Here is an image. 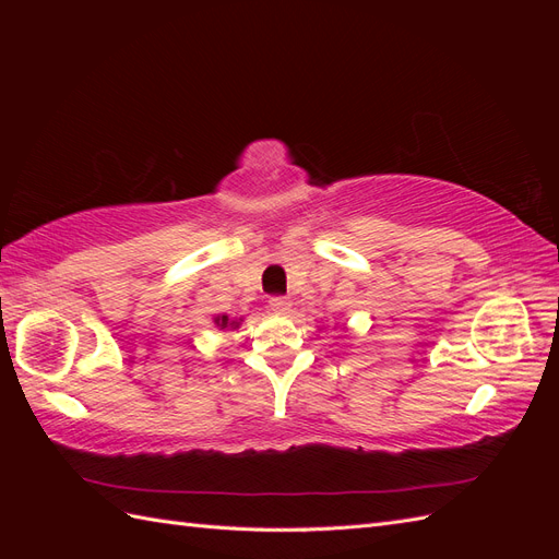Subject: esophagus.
<instances>
[{
    "instance_id": "1",
    "label": "esophagus",
    "mask_w": 559,
    "mask_h": 559,
    "mask_svg": "<svg viewBox=\"0 0 559 559\" xmlns=\"http://www.w3.org/2000/svg\"><path fill=\"white\" fill-rule=\"evenodd\" d=\"M267 302H270V310H273L275 314H289L292 312V300L289 298L273 296Z\"/></svg>"
}]
</instances>
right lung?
Returning a JSON list of instances; mask_svg holds the SVG:
<instances>
[{"label":"right lung","mask_w":559,"mask_h":559,"mask_svg":"<svg viewBox=\"0 0 559 559\" xmlns=\"http://www.w3.org/2000/svg\"><path fill=\"white\" fill-rule=\"evenodd\" d=\"M214 324H216L218 329H238L240 321H238V319H228V314H222V317L214 319Z\"/></svg>","instance_id":"add662e5"}]
</instances>
